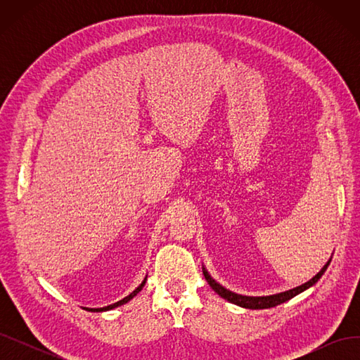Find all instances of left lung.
Masks as SVG:
<instances>
[{
	"instance_id": "left-lung-1",
	"label": "left lung",
	"mask_w": 360,
	"mask_h": 360,
	"mask_svg": "<svg viewBox=\"0 0 360 360\" xmlns=\"http://www.w3.org/2000/svg\"><path fill=\"white\" fill-rule=\"evenodd\" d=\"M328 266H329V263L326 264L312 279H309L308 282H304V284H302L300 287H296V288H292V290L279 292V294H274V296H263V297H250V296H242V294H236V292L226 290L222 285L217 284V282L214 279H212V276L207 274L205 269L202 270V274H204L205 281L209 282V285L217 294H219L221 297L226 299L228 302H231L234 304H238V307H242V308H248V309H267V308L278 307V304L292 299L294 296H297L299 292H302L304 290H308L309 287H312L315 282H317L321 278V275L324 274L326 269H328Z\"/></svg>"
}]
</instances>
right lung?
<instances>
[{"label":"right lung","mask_w":360,"mask_h":360,"mask_svg":"<svg viewBox=\"0 0 360 360\" xmlns=\"http://www.w3.org/2000/svg\"><path fill=\"white\" fill-rule=\"evenodd\" d=\"M144 284H146V279L143 281V284H141L135 291H132V292H130L129 294V296H126L123 300H118V302H115V303H112V304H110V307H105V308H85L86 311H97V312H99V311H110V309H114V308H117V307H120V304H124V303H127L130 299H134L135 296H136V294L141 291V290H143V287H144Z\"/></svg>","instance_id":"right-lung-1"}]
</instances>
